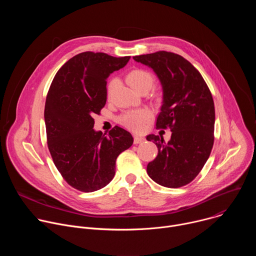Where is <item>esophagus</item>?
Returning a JSON list of instances; mask_svg holds the SVG:
<instances>
[{"label":"esophagus","mask_w":256,"mask_h":256,"mask_svg":"<svg viewBox=\"0 0 256 256\" xmlns=\"http://www.w3.org/2000/svg\"><path fill=\"white\" fill-rule=\"evenodd\" d=\"M144 140V138H142V136H134V144H142Z\"/></svg>","instance_id":"34e87169"}]
</instances>
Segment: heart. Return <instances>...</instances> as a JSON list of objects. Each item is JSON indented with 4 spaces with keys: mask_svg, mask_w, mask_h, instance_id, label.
Wrapping results in <instances>:
<instances>
[{
    "mask_svg": "<svg viewBox=\"0 0 256 256\" xmlns=\"http://www.w3.org/2000/svg\"><path fill=\"white\" fill-rule=\"evenodd\" d=\"M126 79L130 85L138 92H140L144 89L150 90L155 82V78L152 75V72L142 68H136L130 72ZM118 84V80L116 78H114L110 80V82H109L107 86L108 95L112 93V91L114 89V87ZM152 116H153V112L148 108L132 109V110H128L124 112L120 116L118 122L122 126H124L126 128L132 130L140 132L144 128L146 124L152 118Z\"/></svg>",
    "mask_w": 256,
    "mask_h": 256,
    "instance_id": "1",
    "label": "heart"
}]
</instances>
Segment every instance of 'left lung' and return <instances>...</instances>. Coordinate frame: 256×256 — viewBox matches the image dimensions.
Segmentation results:
<instances>
[{
    "label": "left lung",
    "mask_w": 256,
    "mask_h": 256,
    "mask_svg": "<svg viewBox=\"0 0 256 256\" xmlns=\"http://www.w3.org/2000/svg\"><path fill=\"white\" fill-rule=\"evenodd\" d=\"M151 68L163 90L157 128H170L171 138L149 134L158 155L147 166L156 184L170 188L184 186L202 169L214 144V105L200 72L184 58L169 52L134 56Z\"/></svg>",
    "instance_id": "obj_1"
}]
</instances>
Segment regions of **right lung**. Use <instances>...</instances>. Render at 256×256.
I'll return each mask as SVG.
<instances>
[{"mask_svg": "<svg viewBox=\"0 0 256 256\" xmlns=\"http://www.w3.org/2000/svg\"><path fill=\"white\" fill-rule=\"evenodd\" d=\"M130 58L81 52L58 70L50 87L44 107L48 150L66 184L80 192L106 186L114 177L116 158L134 142L118 126L107 136L93 128L94 114L106 103L108 76Z\"/></svg>", "mask_w": 256, "mask_h": 256, "instance_id": "right-lung-1", "label": "right lung"}]
</instances>
